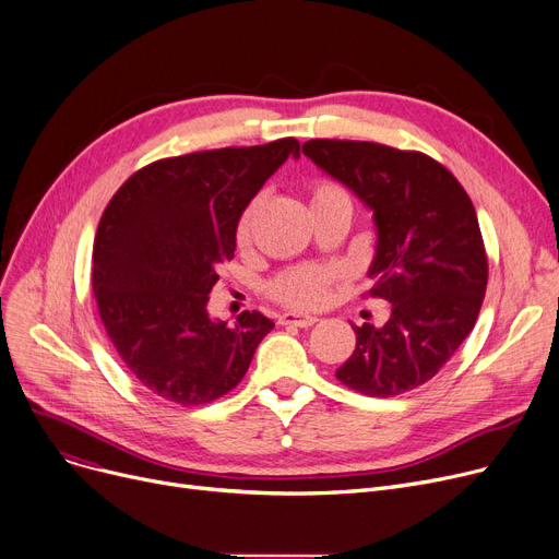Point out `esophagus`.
<instances>
[{
  "label": "esophagus",
  "mask_w": 559,
  "mask_h": 559,
  "mask_svg": "<svg viewBox=\"0 0 559 559\" xmlns=\"http://www.w3.org/2000/svg\"><path fill=\"white\" fill-rule=\"evenodd\" d=\"M281 324L283 326H299V329H308V326H312L314 321H317V317H312V314H304V312H285V314H281Z\"/></svg>",
  "instance_id": "34e87169"
}]
</instances>
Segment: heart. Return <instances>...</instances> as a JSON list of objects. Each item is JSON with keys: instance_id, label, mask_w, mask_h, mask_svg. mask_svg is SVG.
Here are the masks:
<instances>
[{"instance_id": "obj_1", "label": "heart", "mask_w": 559, "mask_h": 559, "mask_svg": "<svg viewBox=\"0 0 559 559\" xmlns=\"http://www.w3.org/2000/svg\"><path fill=\"white\" fill-rule=\"evenodd\" d=\"M342 199H348L346 192L331 181H317L312 186V203H329V201H342ZM258 205H260V199H253L242 211L238 226H235V242H238V247H249L251 242ZM337 276H340V270L329 267V264H301V267L278 274L270 283V295L278 304H285L297 310L319 308L329 299V289Z\"/></svg>"}]
</instances>
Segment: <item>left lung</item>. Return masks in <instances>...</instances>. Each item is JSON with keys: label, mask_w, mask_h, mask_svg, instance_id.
I'll list each match as a JSON object with an SVG mask.
<instances>
[{"label": "left lung", "mask_w": 559, "mask_h": 559, "mask_svg": "<svg viewBox=\"0 0 559 559\" xmlns=\"http://www.w3.org/2000/svg\"><path fill=\"white\" fill-rule=\"evenodd\" d=\"M304 154L373 213L371 297L390 304L383 329L354 326L356 350L337 371L367 396L415 390L474 331L487 289V253L472 199L421 152L360 140H308Z\"/></svg>", "instance_id": "8db88e82"}]
</instances>
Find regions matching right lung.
<instances>
[{
  "label": "right lung",
  "instance_id": "add662e5",
  "mask_svg": "<svg viewBox=\"0 0 559 559\" xmlns=\"http://www.w3.org/2000/svg\"><path fill=\"white\" fill-rule=\"evenodd\" d=\"M299 140L163 158L138 169L102 215L93 292L124 367L152 394L203 405L245 378L274 321L245 310L238 324L209 317L235 226L264 181L299 158Z\"/></svg>",
  "mask_w": 559,
  "mask_h": 559
}]
</instances>
